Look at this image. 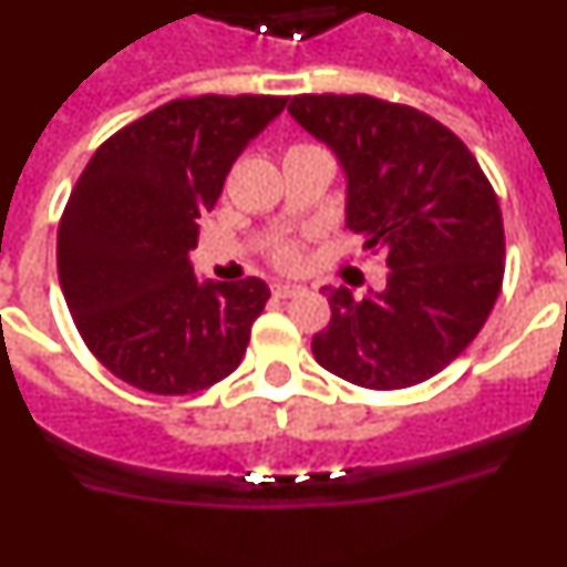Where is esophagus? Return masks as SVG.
I'll use <instances>...</instances> for the list:
<instances>
[{
  "mask_svg": "<svg viewBox=\"0 0 567 567\" xmlns=\"http://www.w3.org/2000/svg\"><path fill=\"white\" fill-rule=\"evenodd\" d=\"M307 292V287H300V284H272V295L275 298H298V295Z\"/></svg>",
  "mask_w": 567,
  "mask_h": 567,
  "instance_id": "34e87169",
  "label": "esophagus"
}]
</instances>
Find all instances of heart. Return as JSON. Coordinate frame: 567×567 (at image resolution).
Segmentation results:
<instances>
[{
	"instance_id": "obj_1",
	"label": "heart",
	"mask_w": 567,
	"mask_h": 567,
	"mask_svg": "<svg viewBox=\"0 0 567 567\" xmlns=\"http://www.w3.org/2000/svg\"><path fill=\"white\" fill-rule=\"evenodd\" d=\"M307 147H312V144H295V147L289 150H307ZM269 260L280 269H295L300 264V244L298 240H280V244H275V247L269 249Z\"/></svg>"
}]
</instances>
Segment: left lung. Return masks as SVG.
<instances>
[{
	"mask_svg": "<svg viewBox=\"0 0 567 567\" xmlns=\"http://www.w3.org/2000/svg\"><path fill=\"white\" fill-rule=\"evenodd\" d=\"M289 113L334 150L349 178L346 224L389 269L380 295L329 292L332 318L312 338L315 360L378 392L434 378L497 303L505 272L497 193L457 135L409 104L303 93Z\"/></svg>",
	"mask_w": 567,
	"mask_h": 567,
	"instance_id": "left-lung-1",
	"label": "left lung"
}]
</instances>
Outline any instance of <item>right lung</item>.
Masks as SVG:
<instances>
[{
	"label": "right lung",
	"instance_id": "right-lung-1",
	"mask_svg": "<svg viewBox=\"0 0 567 567\" xmlns=\"http://www.w3.org/2000/svg\"><path fill=\"white\" fill-rule=\"evenodd\" d=\"M287 96H193L93 153L59 221V284L93 358L150 394H195L238 369L269 287L198 284L187 255L249 138Z\"/></svg>",
	"mask_w": 567,
	"mask_h": 567
}]
</instances>
